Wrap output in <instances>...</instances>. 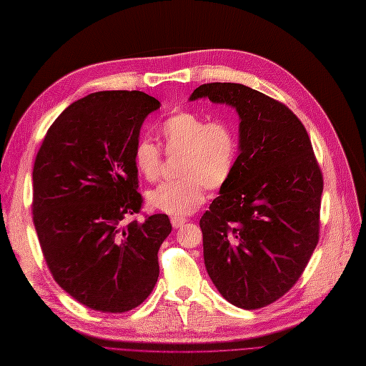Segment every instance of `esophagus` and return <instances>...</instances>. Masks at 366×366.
<instances>
[{"instance_id":"1","label":"esophagus","mask_w":366,"mask_h":366,"mask_svg":"<svg viewBox=\"0 0 366 366\" xmlns=\"http://www.w3.org/2000/svg\"><path fill=\"white\" fill-rule=\"evenodd\" d=\"M171 223H172V227L174 229H180L184 226L186 219L184 218H180V217H171Z\"/></svg>"}]
</instances>
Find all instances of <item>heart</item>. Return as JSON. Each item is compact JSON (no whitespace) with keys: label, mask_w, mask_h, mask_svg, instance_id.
I'll return each mask as SVG.
<instances>
[{"label":"heart","mask_w":366,"mask_h":366,"mask_svg":"<svg viewBox=\"0 0 366 366\" xmlns=\"http://www.w3.org/2000/svg\"><path fill=\"white\" fill-rule=\"evenodd\" d=\"M159 134L166 154H180L177 175L148 194L152 207L174 217L189 215L200 207L209 189H219L234 172L237 137L224 120L207 122L194 112H179L166 117ZM134 166L148 182H156L162 169V151L149 140L134 148Z\"/></svg>","instance_id":"1"}]
</instances>
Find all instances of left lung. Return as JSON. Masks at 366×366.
<instances>
[{
  "mask_svg": "<svg viewBox=\"0 0 366 366\" xmlns=\"http://www.w3.org/2000/svg\"><path fill=\"white\" fill-rule=\"evenodd\" d=\"M207 97L239 116L234 172L200 219L206 270L226 301L254 310L301 278L319 241L322 172L302 122L250 86L203 84Z\"/></svg>",
  "mask_w": 366,
  "mask_h": 366,
  "instance_id": "obj_1",
  "label": "left lung"
}]
</instances>
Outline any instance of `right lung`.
<instances>
[{
	"instance_id": "obj_1",
	"label": "right lung",
	"mask_w": 366,
	"mask_h": 366,
	"mask_svg": "<svg viewBox=\"0 0 366 366\" xmlns=\"http://www.w3.org/2000/svg\"><path fill=\"white\" fill-rule=\"evenodd\" d=\"M160 108L142 92H97L65 108L33 164V223L54 281L76 301L125 313L159 280L168 215L143 221L134 166L143 120Z\"/></svg>"
}]
</instances>
